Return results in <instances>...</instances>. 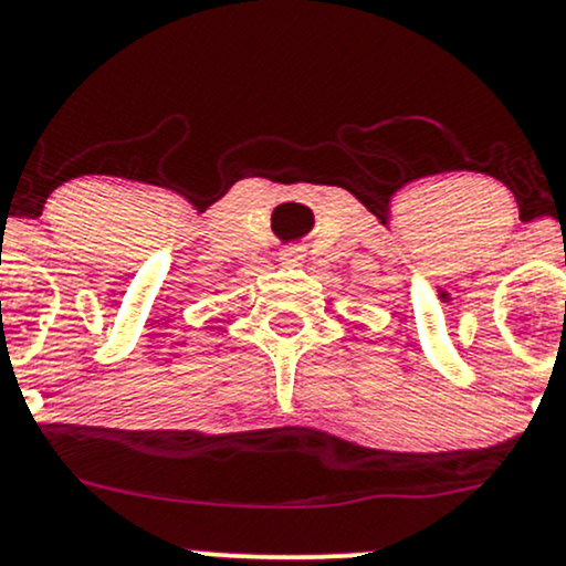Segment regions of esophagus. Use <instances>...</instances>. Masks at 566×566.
<instances>
[{
    "instance_id": "1",
    "label": "esophagus",
    "mask_w": 566,
    "mask_h": 566,
    "mask_svg": "<svg viewBox=\"0 0 566 566\" xmlns=\"http://www.w3.org/2000/svg\"><path fill=\"white\" fill-rule=\"evenodd\" d=\"M279 261H282V265H301L303 263V250H301V244H290V247H284L282 250V255H279Z\"/></svg>"
}]
</instances>
